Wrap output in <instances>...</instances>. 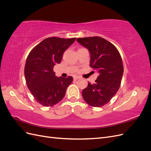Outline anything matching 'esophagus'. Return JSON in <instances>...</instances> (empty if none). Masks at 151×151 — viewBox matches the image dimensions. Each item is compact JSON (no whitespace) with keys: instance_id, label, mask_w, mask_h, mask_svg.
I'll return each instance as SVG.
<instances>
[{"instance_id":"obj_1","label":"esophagus","mask_w":151,"mask_h":151,"mask_svg":"<svg viewBox=\"0 0 151 151\" xmlns=\"http://www.w3.org/2000/svg\"><path fill=\"white\" fill-rule=\"evenodd\" d=\"M79 78H80L79 76H74V80H77V79H79Z\"/></svg>"}]
</instances>
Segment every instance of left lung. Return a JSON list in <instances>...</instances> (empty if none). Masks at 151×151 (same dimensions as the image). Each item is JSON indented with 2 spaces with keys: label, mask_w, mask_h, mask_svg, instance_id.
Returning a JSON list of instances; mask_svg holds the SVG:
<instances>
[{
  "label": "left lung",
  "mask_w": 151,
  "mask_h": 151,
  "mask_svg": "<svg viewBox=\"0 0 151 151\" xmlns=\"http://www.w3.org/2000/svg\"><path fill=\"white\" fill-rule=\"evenodd\" d=\"M77 42L89 50L90 67L99 73L94 84L88 82L82 95L93 107L107 104L120 88L123 65L120 53L114 45L99 36L77 38Z\"/></svg>",
  "instance_id": "left-lung-1"
}]
</instances>
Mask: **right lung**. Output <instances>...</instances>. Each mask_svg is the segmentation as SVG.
<instances>
[{
  "label": "right lung",
  "mask_w": 151,
  "mask_h": 151,
  "mask_svg": "<svg viewBox=\"0 0 151 151\" xmlns=\"http://www.w3.org/2000/svg\"><path fill=\"white\" fill-rule=\"evenodd\" d=\"M76 38H48L31 50L26 59L24 76L27 86L36 101L44 106H53L64 97L73 77H57L53 67L60 63L62 55Z\"/></svg>",
  "instance_id": "obj_1"
}]
</instances>
